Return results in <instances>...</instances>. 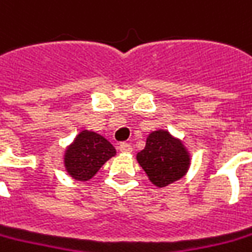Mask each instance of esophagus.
<instances>
[{"label":"esophagus","instance_id":"1","mask_svg":"<svg viewBox=\"0 0 252 252\" xmlns=\"http://www.w3.org/2000/svg\"><path fill=\"white\" fill-rule=\"evenodd\" d=\"M119 149L120 152H123V153H131L132 152V146L129 143H126V142L124 143H120Z\"/></svg>","mask_w":252,"mask_h":252}]
</instances>
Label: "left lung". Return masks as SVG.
<instances>
[{
    "label": "left lung",
    "instance_id": "left-lung-1",
    "mask_svg": "<svg viewBox=\"0 0 252 252\" xmlns=\"http://www.w3.org/2000/svg\"><path fill=\"white\" fill-rule=\"evenodd\" d=\"M136 160L150 182L158 188L181 179L190 165V156L184 143L162 129L149 133L146 146L136 155Z\"/></svg>",
    "mask_w": 252,
    "mask_h": 252
}]
</instances>
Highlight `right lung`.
<instances>
[{"mask_svg":"<svg viewBox=\"0 0 252 252\" xmlns=\"http://www.w3.org/2000/svg\"><path fill=\"white\" fill-rule=\"evenodd\" d=\"M116 149L102 135L92 131H81L64 153V167L68 175L77 181H90Z\"/></svg>","mask_w":252,"mask_h":252,"instance_id":"1","label":"right lung"}]
</instances>
